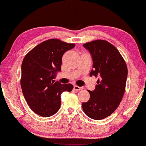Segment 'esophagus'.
<instances>
[{
	"label": "esophagus",
	"mask_w": 146,
	"mask_h": 146,
	"mask_svg": "<svg viewBox=\"0 0 146 146\" xmlns=\"http://www.w3.org/2000/svg\"><path fill=\"white\" fill-rule=\"evenodd\" d=\"M73 88H74L75 90L76 91H79V90H81L83 89V88L82 87H80L78 86H74V87H73Z\"/></svg>",
	"instance_id": "1"
}]
</instances>
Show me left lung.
I'll list each match as a JSON object with an SVG mask.
<instances>
[{"mask_svg":"<svg viewBox=\"0 0 146 146\" xmlns=\"http://www.w3.org/2000/svg\"><path fill=\"white\" fill-rule=\"evenodd\" d=\"M83 46L92 58L90 76L99 77L93 91L88 90L90 99L82 103L87 116L94 120L108 117L120 105L125 92L128 69L119 51L105 40H95Z\"/></svg>","mask_w":146,"mask_h":146,"instance_id":"obj_1","label":"left lung"}]
</instances>
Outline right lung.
<instances>
[{"mask_svg": "<svg viewBox=\"0 0 146 146\" xmlns=\"http://www.w3.org/2000/svg\"><path fill=\"white\" fill-rule=\"evenodd\" d=\"M75 45L51 38L35 46L24 56L21 88L28 105L35 113L42 117L55 114L60 108L61 94L73 90L72 84H61L54 80L61 70L63 54Z\"/></svg>", "mask_w": 146, "mask_h": 146, "instance_id": "right-lung-1", "label": "right lung"}]
</instances>
